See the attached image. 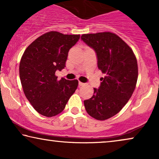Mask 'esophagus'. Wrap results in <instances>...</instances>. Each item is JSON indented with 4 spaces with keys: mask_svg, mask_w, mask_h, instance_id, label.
I'll return each instance as SVG.
<instances>
[{
    "mask_svg": "<svg viewBox=\"0 0 159 159\" xmlns=\"http://www.w3.org/2000/svg\"><path fill=\"white\" fill-rule=\"evenodd\" d=\"M84 85H85V84L83 83V82H79V86H80H80H84Z\"/></svg>",
    "mask_w": 159,
    "mask_h": 159,
    "instance_id": "1",
    "label": "esophagus"
}]
</instances>
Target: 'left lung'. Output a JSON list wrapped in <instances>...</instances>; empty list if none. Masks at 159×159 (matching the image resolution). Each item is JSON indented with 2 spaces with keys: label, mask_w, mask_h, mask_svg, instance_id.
I'll return each instance as SVG.
<instances>
[{
  "label": "left lung",
  "mask_w": 159,
  "mask_h": 159,
  "mask_svg": "<svg viewBox=\"0 0 159 159\" xmlns=\"http://www.w3.org/2000/svg\"><path fill=\"white\" fill-rule=\"evenodd\" d=\"M81 39L96 52L98 67L105 75L98 89L84 101L88 114L103 121L120 111L134 89L138 77L136 56L131 48L110 32L84 34Z\"/></svg>",
  "instance_id": "1"
}]
</instances>
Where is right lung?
<instances>
[{
	"label": "right lung",
	"instance_id": "add662e5",
	"mask_svg": "<svg viewBox=\"0 0 159 159\" xmlns=\"http://www.w3.org/2000/svg\"><path fill=\"white\" fill-rule=\"evenodd\" d=\"M80 34H64L51 31L34 40L24 52L19 64V77L26 98L43 116H54L64 111L77 90L78 80L61 78L56 70H62L69 49Z\"/></svg>",
	"mask_w": 159,
	"mask_h": 159
}]
</instances>
